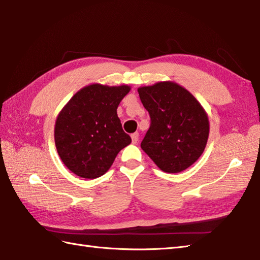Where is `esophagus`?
Listing matches in <instances>:
<instances>
[{"label": "esophagus", "instance_id": "obj_1", "mask_svg": "<svg viewBox=\"0 0 260 260\" xmlns=\"http://www.w3.org/2000/svg\"><path fill=\"white\" fill-rule=\"evenodd\" d=\"M132 136V142H133V144H136L137 142H138V133H134V134H132L131 135Z\"/></svg>", "mask_w": 260, "mask_h": 260}]
</instances>
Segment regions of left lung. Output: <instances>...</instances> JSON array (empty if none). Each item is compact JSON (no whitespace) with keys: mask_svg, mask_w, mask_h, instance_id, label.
Instances as JSON below:
<instances>
[{"mask_svg":"<svg viewBox=\"0 0 260 260\" xmlns=\"http://www.w3.org/2000/svg\"><path fill=\"white\" fill-rule=\"evenodd\" d=\"M150 116L141 147L159 170L180 173L201 157L208 141L209 120L195 96L179 84L166 81L138 87Z\"/></svg>","mask_w":260,"mask_h":260,"instance_id":"1","label":"left lung"}]
</instances>
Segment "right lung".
I'll return each mask as SVG.
<instances>
[{"label":"right lung","instance_id":"add662e5","mask_svg":"<svg viewBox=\"0 0 260 260\" xmlns=\"http://www.w3.org/2000/svg\"><path fill=\"white\" fill-rule=\"evenodd\" d=\"M129 90L128 85L90 84L75 93L58 113L54 140L58 156L72 173L98 178L132 143L117 116L119 103Z\"/></svg>","mask_w":260,"mask_h":260}]
</instances>
